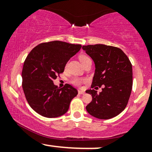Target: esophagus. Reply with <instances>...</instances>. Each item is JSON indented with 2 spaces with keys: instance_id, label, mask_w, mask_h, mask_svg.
Wrapping results in <instances>:
<instances>
[{
  "instance_id": "1",
  "label": "esophagus",
  "mask_w": 152,
  "mask_h": 152,
  "mask_svg": "<svg viewBox=\"0 0 152 152\" xmlns=\"http://www.w3.org/2000/svg\"><path fill=\"white\" fill-rule=\"evenodd\" d=\"M78 92L79 94H85V92L83 91H81V90H78Z\"/></svg>"
}]
</instances>
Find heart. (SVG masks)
<instances>
[{"instance_id": "1", "label": "heart", "mask_w": 152, "mask_h": 152, "mask_svg": "<svg viewBox=\"0 0 152 152\" xmlns=\"http://www.w3.org/2000/svg\"><path fill=\"white\" fill-rule=\"evenodd\" d=\"M90 58L88 56H87L86 55H81L79 56V60L80 61L82 64H83V66L85 64H86V62L87 61L90 60ZM86 81V79H84V78H74L72 80H71V82L72 84L75 85V86H80V85H81L82 83H83V82Z\"/></svg>"}]
</instances>
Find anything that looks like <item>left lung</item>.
Here are the masks:
<instances>
[{"mask_svg":"<svg viewBox=\"0 0 152 152\" xmlns=\"http://www.w3.org/2000/svg\"><path fill=\"white\" fill-rule=\"evenodd\" d=\"M82 48L93 59L96 66L92 89L86 91L92 96L86 111L100 119L114 117L126 108L132 92V65L129 59L117 47L95 44ZM102 86V91L99 94L93 89Z\"/></svg>","mask_w":152,"mask_h":152,"instance_id":"8db88e82","label":"left lung"}]
</instances>
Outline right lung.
Segmentation results:
<instances>
[{"label": "right lung", "instance_id": "right-lung-1", "mask_svg": "<svg viewBox=\"0 0 152 152\" xmlns=\"http://www.w3.org/2000/svg\"><path fill=\"white\" fill-rule=\"evenodd\" d=\"M81 46L50 41L36 46L27 56L23 66L22 87L28 103L38 114L55 118L67 112L78 91L68 83L58 88L53 80L64 72L66 63Z\"/></svg>", "mask_w": 152, "mask_h": 152}]
</instances>
